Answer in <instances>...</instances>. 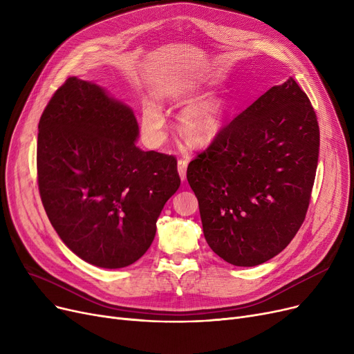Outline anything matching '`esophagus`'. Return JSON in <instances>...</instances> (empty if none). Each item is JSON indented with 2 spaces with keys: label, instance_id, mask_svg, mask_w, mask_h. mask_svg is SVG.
<instances>
[{
  "label": "esophagus",
  "instance_id": "34e87169",
  "mask_svg": "<svg viewBox=\"0 0 354 354\" xmlns=\"http://www.w3.org/2000/svg\"><path fill=\"white\" fill-rule=\"evenodd\" d=\"M187 167H188V160L185 159H179L178 160V172L182 180L187 179Z\"/></svg>",
  "mask_w": 354,
  "mask_h": 354
}]
</instances>
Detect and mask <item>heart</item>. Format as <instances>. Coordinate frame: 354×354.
I'll use <instances>...</instances> for the list:
<instances>
[{"instance_id":"heart-1","label":"heart","mask_w":354,"mask_h":354,"mask_svg":"<svg viewBox=\"0 0 354 354\" xmlns=\"http://www.w3.org/2000/svg\"><path fill=\"white\" fill-rule=\"evenodd\" d=\"M175 102H187L189 93L178 90L171 96ZM227 107L221 97H208L185 106L178 116V130L180 136L191 145L203 146L211 143L224 127ZM140 126L146 139L151 143L160 140L165 116L162 109L153 102H147L142 107Z\"/></svg>"}]
</instances>
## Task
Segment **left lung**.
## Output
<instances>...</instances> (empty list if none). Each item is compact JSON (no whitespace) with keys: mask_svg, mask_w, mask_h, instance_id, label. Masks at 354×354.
Instances as JSON below:
<instances>
[{"mask_svg":"<svg viewBox=\"0 0 354 354\" xmlns=\"http://www.w3.org/2000/svg\"><path fill=\"white\" fill-rule=\"evenodd\" d=\"M319 149L317 116L292 77L222 127L187 171L211 250L238 267L280 254L306 218Z\"/></svg>","mask_w":354,"mask_h":354,"instance_id":"obj_1","label":"left lung"}]
</instances>
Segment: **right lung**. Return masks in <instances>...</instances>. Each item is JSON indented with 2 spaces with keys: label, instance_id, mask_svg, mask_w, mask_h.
Here are the masks:
<instances>
[{
  "label": "right lung",
  "instance_id": "1",
  "mask_svg": "<svg viewBox=\"0 0 354 354\" xmlns=\"http://www.w3.org/2000/svg\"><path fill=\"white\" fill-rule=\"evenodd\" d=\"M133 110L93 82L68 77L39 123L37 175L46 214L86 263H136L179 188L176 159L136 146Z\"/></svg>",
  "mask_w": 354,
  "mask_h": 354
}]
</instances>
